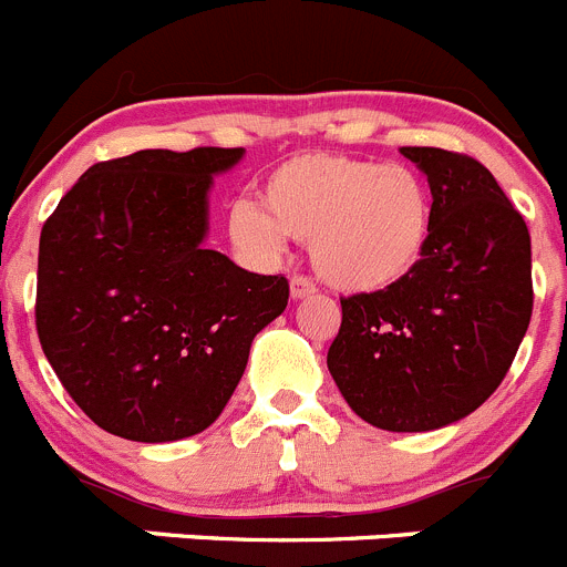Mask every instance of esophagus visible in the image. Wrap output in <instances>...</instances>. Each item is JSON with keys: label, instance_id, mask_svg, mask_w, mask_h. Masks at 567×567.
<instances>
[{"label": "esophagus", "instance_id": "34e87169", "mask_svg": "<svg viewBox=\"0 0 567 567\" xmlns=\"http://www.w3.org/2000/svg\"><path fill=\"white\" fill-rule=\"evenodd\" d=\"M310 293H316V285L310 282L308 277L290 279V296H293V299H305V296H310Z\"/></svg>", "mask_w": 567, "mask_h": 567}]
</instances>
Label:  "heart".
I'll return each mask as SVG.
<instances>
[{
  "label": "heart",
  "instance_id": "1",
  "mask_svg": "<svg viewBox=\"0 0 567 567\" xmlns=\"http://www.w3.org/2000/svg\"><path fill=\"white\" fill-rule=\"evenodd\" d=\"M259 206H231V240L262 257L279 254L285 237L310 243L316 274L343 293L409 279L433 235L431 187L409 164L301 153L268 173Z\"/></svg>",
  "mask_w": 567,
  "mask_h": 567
}]
</instances>
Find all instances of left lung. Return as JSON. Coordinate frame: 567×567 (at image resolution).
<instances>
[{"mask_svg": "<svg viewBox=\"0 0 567 567\" xmlns=\"http://www.w3.org/2000/svg\"><path fill=\"white\" fill-rule=\"evenodd\" d=\"M400 153L431 184V243L409 279L341 299L327 369L369 425L420 433L473 414L509 372L532 321V237L473 156Z\"/></svg>", "mask_w": 567, "mask_h": 567, "instance_id": "8db88e82", "label": "left lung"}]
</instances>
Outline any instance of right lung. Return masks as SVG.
Returning <instances> with one entry per match:
<instances>
[{
	"label": "right lung",
	"instance_id": "obj_1",
	"mask_svg": "<svg viewBox=\"0 0 567 567\" xmlns=\"http://www.w3.org/2000/svg\"><path fill=\"white\" fill-rule=\"evenodd\" d=\"M243 147L136 151L92 164L39 243L35 330L83 414L131 442L209 427L235 394L254 336L288 305L204 246L212 176Z\"/></svg>",
	"mask_w": 567,
	"mask_h": 567
}]
</instances>
